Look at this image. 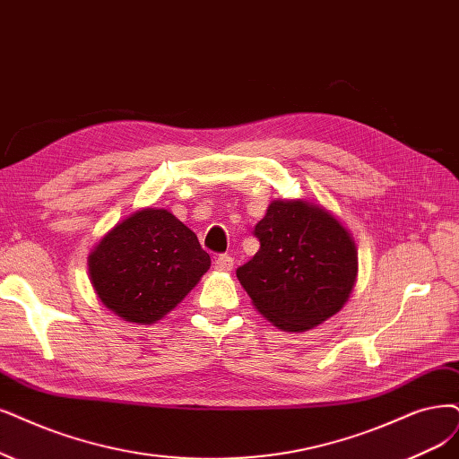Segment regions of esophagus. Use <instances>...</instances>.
<instances>
[{
    "label": "esophagus",
    "instance_id": "1",
    "mask_svg": "<svg viewBox=\"0 0 459 459\" xmlns=\"http://www.w3.org/2000/svg\"><path fill=\"white\" fill-rule=\"evenodd\" d=\"M213 266H215V270H219V273H230L234 266V259L230 255H219V257H215Z\"/></svg>",
    "mask_w": 459,
    "mask_h": 459
}]
</instances>
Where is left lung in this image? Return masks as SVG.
Segmentation results:
<instances>
[{
	"instance_id": "obj_1",
	"label": "left lung",
	"mask_w": 459,
	"mask_h": 459,
	"mask_svg": "<svg viewBox=\"0 0 459 459\" xmlns=\"http://www.w3.org/2000/svg\"><path fill=\"white\" fill-rule=\"evenodd\" d=\"M253 234L261 247L236 276L266 321L304 333L342 310L358 278V247L341 219L307 198H278Z\"/></svg>"
}]
</instances>
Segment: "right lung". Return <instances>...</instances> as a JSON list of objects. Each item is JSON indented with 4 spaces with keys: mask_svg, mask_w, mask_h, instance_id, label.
Returning a JSON list of instances; mask_svg holds the SVG:
<instances>
[{
    "mask_svg": "<svg viewBox=\"0 0 459 459\" xmlns=\"http://www.w3.org/2000/svg\"><path fill=\"white\" fill-rule=\"evenodd\" d=\"M210 264L196 234L164 208L134 212L89 253V276L100 302L140 325L172 312Z\"/></svg>",
    "mask_w": 459,
    "mask_h": 459,
    "instance_id": "1",
    "label": "right lung"
}]
</instances>
